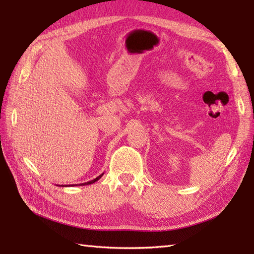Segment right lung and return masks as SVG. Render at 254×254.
I'll list each match as a JSON object with an SVG mask.
<instances>
[{"label":"right lung","mask_w":254,"mask_h":254,"mask_svg":"<svg viewBox=\"0 0 254 254\" xmlns=\"http://www.w3.org/2000/svg\"><path fill=\"white\" fill-rule=\"evenodd\" d=\"M102 176H104V174H101L100 176H98V177H97V178H95L94 180H90V181H88V182L82 183V185H79V186H87V185H93V183H95L96 181H98V180L100 179V178H101ZM69 186H71V185H69ZM73 186H74V185H73ZM73 186H71V187H73ZM76 186H77V185H76ZM61 187H65V186H61Z\"/></svg>","instance_id":"1"}]
</instances>
